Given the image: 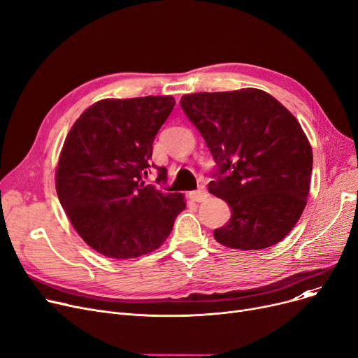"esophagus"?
<instances>
[{
	"label": "esophagus",
	"instance_id": "34e87169",
	"mask_svg": "<svg viewBox=\"0 0 358 358\" xmlns=\"http://www.w3.org/2000/svg\"><path fill=\"white\" fill-rule=\"evenodd\" d=\"M189 197H190L193 201H203L206 197H208V192H206L204 187H200L199 190L190 192V193H189Z\"/></svg>",
	"mask_w": 358,
	"mask_h": 358
}]
</instances>
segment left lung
<instances>
[{
	"label": "left lung",
	"mask_w": 358,
	"mask_h": 358,
	"mask_svg": "<svg viewBox=\"0 0 358 358\" xmlns=\"http://www.w3.org/2000/svg\"><path fill=\"white\" fill-rule=\"evenodd\" d=\"M180 106L216 162L209 192L232 212L215 239L251 251L286 238L306 206L313 162L296 117L255 88L187 94Z\"/></svg>",
	"instance_id": "left-lung-1"
}]
</instances>
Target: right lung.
<instances>
[{"mask_svg":"<svg viewBox=\"0 0 358 358\" xmlns=\"http://www.w3.org/2000/svg\"><path fill=\"white\" fill-rule=\"evenodd\" d=\"M174 106L171 96L101 100L83 113L65 139L56 193L75 231L106 257L136 258L159 248L185 209L182 194L143 181L155 166L157 182H166V169L150 159Z\"/></svg>","mask_w":358,"mask_h":358,"instance_id":"right-lung-1","label":"right lung"}]
</instances>
